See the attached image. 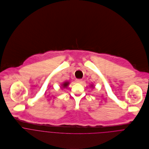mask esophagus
<instances>
[{
    "instance_id": "1",
    "label": "esophagus",
    "mask_w": 149,
    "mask_h": 149,
    "mask_svg": "<svg viewBox=\"0 0 149 149\" xmlns=\"http://www.w3.org/2000/svg\"><path fill=\"white\" fill-rule=\"evenodd\" d=\"M76 81L77 83H81L82 82V79H76Z\"/></svg>"
}]
</instances>
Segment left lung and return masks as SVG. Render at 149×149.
I'll list each match as a JSON object with an SVG mask.
<instances>
[{
  "mask_svg": "<svg viewBox=\"0 0 149 149\" xmlns=\"http://www.w3.org/2000/svg\"><path fill=\"white\" fill-rule=\"evenodd\" d=\"M90 86H91V88H94V87H95V86H94V85H93V84H91V85H90Z\"/></svg>",
  "mask_w": 149,
  "mask_h": 149,
  "instance_id": "obj_1",
  "label": "left lung"
}]
</instances>
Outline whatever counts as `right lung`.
I'll return each mask as SVG.
<instances>
[{
	"mask_svg": "<svg viewBox=\"0 0 149 149\" xmlns=\"http://www.w3.org/2000/svg\"><path fill=\"white\" fill-rule=\"evenodd\" d=\"M70 84V82L69 81H65L63 82L61 84V88H67L68 86L69 85V84Z\"/></svg>",
	"mask_w": 149,
	"mask_h": 149,
	"instance_id": "obj_1",
	"label": "right lung"
}]
</instances>
